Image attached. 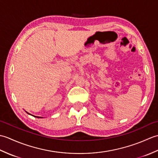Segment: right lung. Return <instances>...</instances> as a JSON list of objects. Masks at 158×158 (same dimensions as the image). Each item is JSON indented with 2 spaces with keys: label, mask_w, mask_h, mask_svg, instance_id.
<instances>
[{
  "label": "right lung",
  "mask_w": 158,
  "mask_h": 158,
  "mask_svg": "<svg viewBox=\"0 0 158 158\" xmlns=\"http://www.w3.org/2000/svg\"><path fill=\"white\" fill-rule=\"evenodd\" d=\"M26 113H27L28 114H30V113H28V112H26ZM30 115H31V114H30ZM32 116H34V115H32ZM34 117H38V118H41V117H36V116H34Z\"/></svg>",
  "instance_id": "right-lung-1"
}]
</instances>
